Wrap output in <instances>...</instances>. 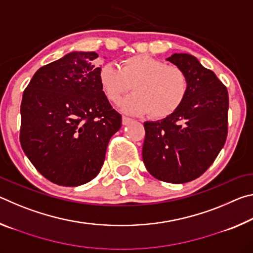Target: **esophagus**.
<instances>
[{"mask_svg": "<svg viewBox=\"0 0 253 253\" xmlns=\"http://www.w3.org/2000/svg\"><path fill=\"white\" fill-rule=\"evenodd\" d=\"M123 125H127V124H129L132 119L131 118H129V117H127V116H123Z\"/></svg>", "mask_w": 253, "mask_h": 253, "instance_id": "obj_1", "label": "esophagus"}]
</instances>
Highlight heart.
I'll return each instance as SVG.
<instances>
[{"mask_svg":"<svg viewBox=\"0 0 253 253\" xmlns=\"http://www.w3.org/2000/svg\"><path fill=\"white\" fill-rule=\"evenodd\" d=\"M99 81L106 97L116 105L131 87L134 93L123 102V108L131 114L148 113L155 119L174 114L188 91L185 72L146 54L124 59L119 68L110 63L104 65Z\"/></svg>","mask_w":253,"mask_h":253,"instance_id":"heart-1","label":"heart"}]
</instances>
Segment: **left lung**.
<instances>
[{"label":"left lung","instance_id":"1","mask_svg":"<svg viewBox=\"0 0 253 253\" xmlns=\"http://www.w3.org/2000/svg\"><path fill=\"white\" fill-rule=\"evenodd\" d=\"M168 60L185 72L188 91L170 116L144 123L143 161L155 178L182 184L200 177L224 146L229 95L215 74L193 55L174 53Z\"/></svg>","mask_w":253,"mask_h":253}]
</instances>
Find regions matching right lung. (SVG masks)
Returning <instances> with one entry per match:
<instances>
[{
	"label": "right lung",
	"mask_w": 253,
	"mask_h": 253,
	"mask_svg": "<svg viewBox=\"0 0 253 253\" xmlns=\"http://www.w3.org/2000/svg\"><path fill=\"white\" fill-rule=\"evenodd\" d=\"M96 52H71L41 67L23 91L20 143L50 182L78 186L99 174L122 126L102 91Z\"/></svg>",
	"instance_id": "obj_1"
}]
</instances>
